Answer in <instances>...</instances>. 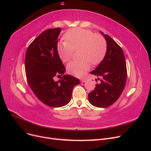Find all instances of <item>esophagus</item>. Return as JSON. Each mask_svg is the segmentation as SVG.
Returning <instances> with one entry per match:
<instances>
[{
  "instance_id": "34e87169",
  "label": "esophagus",
  "mask_w": 151,
  "mask_h": 151,
  "mask_svg": "<svg viewBox=\"0 0 151 151\" xmlns=\"http://www.w3.org/2000/svg\"><path fill=\"white\" fill-rule=\"evenodd\" d=\"M81 83H85V82L86 81V79L85 78H82L81 79Z\"/></svg>"
}]
</instances>
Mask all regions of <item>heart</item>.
<instances>
[{
	"label": "heart",
	"mask_w": 151,
	"mask_h": 151,
	"mask_svg": "<svg viewBox=\"0 0 151 151\" xmlns=\"http://www.w3.org/2000/svg\"><path fill=\"white\" fill-rule=\"evenodd\" d=\"M65 43L57 47L58 55L63 62L70 60L73 52L79 51V61H72L67 66L69 74L81 77L88 72L91 65H97L104 58L107 52V42L104 36L88 29L76 28L68 30L63 36Z\"/></svg>",
	"instance_id": "b5f03b06"
}]
</instances>
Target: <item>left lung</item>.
<instances>
[{"label":"left lung","instance_id":"8db88e82","mask_svg":"<svg viewBox=\"0 0 151 151\" xmlns=\"http://www.w3.org/2000/svg\"><path fill=\"white\" fill-rule=\"evenodd\" d=\"M107 42V52L103 60L91 74L101 77L100 83L88 94L89 103L98 108L111 106L119 98L125 88L127 71L122 48L108 35L101 31ZM97 80V79H96Z\"/></svg>","mask_w":151,"mask_h":151}]
</instances>
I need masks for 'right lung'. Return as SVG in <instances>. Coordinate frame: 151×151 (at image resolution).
<instances>
[{"mask_svg":"<svg viewBox=\"0 0 151 151\" xmlns=\"http://www.w3.org/2000/svg\"><path fill=\"white\" fill-rule=\"evenodd\" d=\"M61 28L48 29L37 36L28 47L25 72L28 84L40 101L50 107L65 106L70 102L74 87L79 79L63 75L65 68L57 52ZM55 76L61 77L58 81Z\"/></svg>","mask_w":151,"mask_h":151,"instance_id":"add662e5","label":"right lung"}]
</instances>
